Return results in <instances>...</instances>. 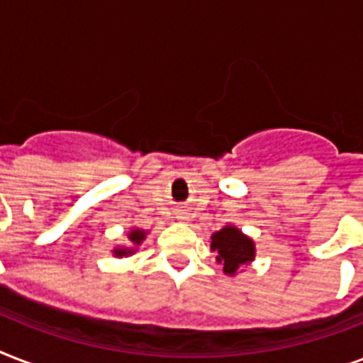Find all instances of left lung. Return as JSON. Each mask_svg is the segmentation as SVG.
<instances>
[{"label":"left lung","instance_id":"left-lung-1","mask_svg":"<svg viewBox=\"0 0 363 363\" xmlns=\"http://www.w3.org/2000/svg\"><path fill=\"white\" fill-rule=\"evenodd\" d=\"M211 250L216 252V262L222 264L226 275H235L242 265L254 259L256 247L250 238L235 226H224L220 232L211 235Z\"/></svg>","mask_w":363,"mask_h":363}]
</instances>
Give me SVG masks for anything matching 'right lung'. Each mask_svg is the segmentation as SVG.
<instances>
[{"instance_id": "1", "label": "right lung", "mask_w": 363, "mask_h": 363, "mask_svg": "<svg viewBox=\"0 0 363 363\" xmlns=\"http://www.w3.org/2000/svg\"><path fill=\"white\" fill-rule=\"evenodd\" d=\"M145 238H147V232L145 230H131L130 233H128V241H130V247H116L115 250H113V254H115L116 258H122V256H130V254L135 252V248L141 245L143 241H145Z\"/></svg>"}]
</instances>
